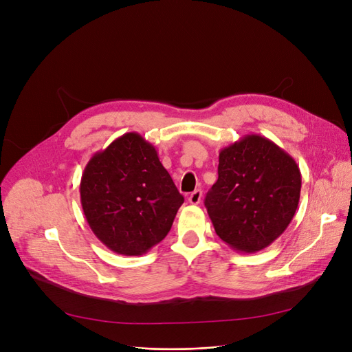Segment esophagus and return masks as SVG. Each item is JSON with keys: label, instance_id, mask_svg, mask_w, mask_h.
I'll use <instances>...</instances> for the list:
<instances>
[{"label": "esophagus", "instance_id": "34e87169", "mask_svg": "<svg viewBox=\"0 0 352 352\" xmlns=\"http://www.w3.org/2000/svg\"><path fill=\"white\" fill-rule=\"evenodd\" d=\"M201 199H202V190L201 189H196L195 192H192L189 195V198H188L189 204H192V205H198L201 202Z\"/></svg>", "mask_w": 352, "mask_h": 352}]
</instances>
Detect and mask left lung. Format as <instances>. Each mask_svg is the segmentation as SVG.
Returning <instances> with one entry per match:
<instances>
[{"label": "left lung", "mask_w": 352, "mask_h": 352, "mask_svg": "<svg viewBox=\"0 0 352 352\" xmlns=\"http://www.w3.org/2000/svg\"><path fill=\"white\" fill-rule=\"evenodd\" d=\"M300 188L299 166L290 154L269 138L248 134L219 151L218 180L205 206L223 243L257 252L289 227Z\"/></svg>", "instance_id": "1"}]
</instances>
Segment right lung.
Here are the masks:
<instances>
[{"mask_svg": "<svg viewBox=\"0 0 352 352\" xmlns=\"http://www.w3.org/2000/svg\"><path fill=\"white\" fill-rule=\"evenodd\" d=\"M79 190L92 232L121 256H142L159 244L185 201L156 148L138 133L95 153Z\"/></svg>", "mask_w": 352, "mask_h": 352, "instance_id": "1", "label": "right lung"}]
</instances>
